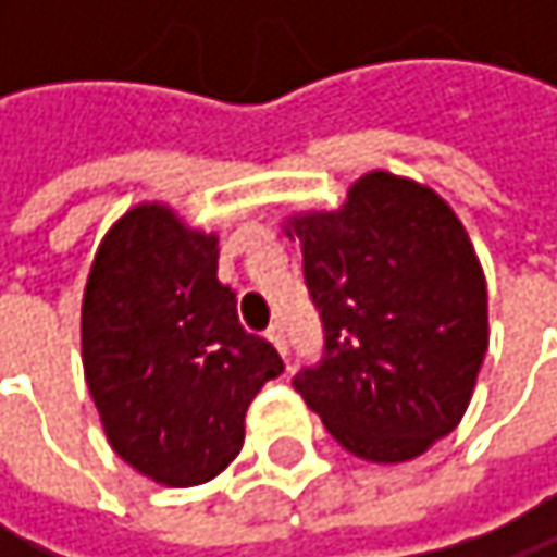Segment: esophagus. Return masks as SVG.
Wrapping results in <instances>:
<instances>
[{"label":"esophagus","mask_w":557,"mask_h":557,"mask_svg":"<svg viewBox=\"0 0 557 557\" xmlns=\"http://www.w3.org/2000/svg\"><path fill=\"white\" fill-rule=\"evenodd\" d=\"M267 341L287 357V334H284V327H281V324H270V327H267Z\"/></svg>","instance_id":"1"}]
</instances>
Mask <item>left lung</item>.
<instances>
[{"instance_id":"left-lung-1","label":"left lung","mask_w":557,"mask_h":557,"mask_svg":"<svg viewBox=\"0 0 557 557\" xmlns=\"http://www.w3.org/2000/svg\"><path fill=\"white\" fill-rule=\"evenodd\" d=\"M287 233L324 324V357L297 371V394L363 461L424 455L465 418L487 350L484 273L461 220L434 189L377 170Z\"/></svg>"}]
</instances>
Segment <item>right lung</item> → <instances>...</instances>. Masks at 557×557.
Wrapping results in <instances>:
<instances>
[{
    "mask_svg": "<svg viewBox=\"0 0 557 557\" xmlns=\"http://www.w3.org/2000/svg\"><path fill=\"white\" fill-rule=\"evenodd\" d=\"M216 237L139 203L106 233L83 294V368L113 451L170 487L216 478L257 391L284 374L216 281Z\"/></svg>",
    "mask_w": 557,
    "mask_h": 557,
    "instance_id": "right-lung-1",
    "label": "right lung"
}]
</instances>
